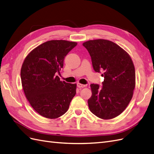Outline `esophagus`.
<instances>
[{
    "mask_svg": "<svg viewBox=\"0 0 154 154\" xmlns=\"http://www.w3.org/2000/svg\"><path fill=\"white\" fill-rule=\"evenodd\" d=\"M86 85H82V84H81V83H77V87L79 88H84L85 87Z\"/></svg>",
    "mask_w": 154,
    "mask_h": 154,
    "instance_id": "obj_1",
    "label": "esophagus"
}]
</instances>
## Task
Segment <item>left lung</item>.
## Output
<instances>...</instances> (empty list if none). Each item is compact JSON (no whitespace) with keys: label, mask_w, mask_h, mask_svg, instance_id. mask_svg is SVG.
Instances as JSON below:
<instances>
[{"label":"left lung","mask_w":154,"mask_h":154,"mask_svg":"<svg viewBox=\"0 0 154 154\" xmlns=\"http://www.w3.org/2000/svg\"><path fill=\"white\" fill-rule=\"evenodd\" d=\"M91 57L96 72H103V86L91 84L88 107L94 115L103 120L120 115L128 107L135 87V70L126 51L111 41L93 39L82 43Z\"/></svg>","instance_id":"obj_1"}]
</instances>
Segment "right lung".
<instances>
[{
	"mask_svg": "<svg viewBox=\"0 0 154 154\" xmlns=\"http://www.w3.org/2000/svg\"><path fill=\"white\" fill-rule=\"evenodd\" d=\"M77 44L66 40L46 42L30 52L23 63V91L34 111L43 117L54 119L62 116L75 95L77 85L61 81L56 73Z\"/></svg>",
	"mask_w": 154,
	"mask_h": 154,
	"instance_id": "1",
	"label": "right lung"
}]
</instances>
